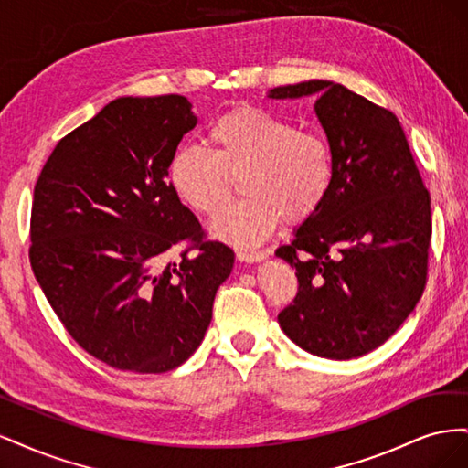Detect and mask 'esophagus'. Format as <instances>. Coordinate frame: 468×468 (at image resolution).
I'll list each match as a JSON object with an SVG mask.
<instances>
[{
	"label": "esophagus",
	"mask_w": 468,
	"mask_h": 468,
	"mask_svg": "<svg viewBox=\"0 0 468 468\" xmlns=\"http://www.w3.org/2000/svg\"><path fill=\"white\" fill-rule=\"evenodd\" d=\"M267 256H269V253H267L265 250H248V248H244V250L238 251V260H239V261H248V263L261 261V260H265Z\"/></svg>",
	"instance_id": "obj_1"
}]
</instances>
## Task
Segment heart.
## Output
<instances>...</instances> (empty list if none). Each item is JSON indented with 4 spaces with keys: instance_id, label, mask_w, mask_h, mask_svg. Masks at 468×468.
<instances>
[{
    "instance_id": "obj_1",
    "label": "heart",
    "mask_w": 468,
    "mask_h": 468,
    "mask_svg": "<svg viewBox=\"0 0 468 468\" xmlns=\"http://www.w3.org/2000/svg\"><path fill=\"white\" fill-rule=\"evenodd\" d=\"M207 144L181 146L167 169L179 199L199 215H217L230 201L236 181L244 201L212 222V234L236 246L271 236L281 218L308 220L334 186V150L325 136L296 131L275 112L239 105L208 126Z\"/></svg>"
}]
</instances>
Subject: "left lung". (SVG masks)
<instances>
[{
    "instance_id": "1",
    "label": "left lung",
    "mask_w": 468,
    "mask_h": 468,
    "mask_svg": "<svg viewBox=\"0 0 468 468\" xmlns=\"http://www.w3.org/2000/svg\"><path fill=\"white\" fill-rule=\"evenodd\" d=\"M306 95H316L335 174L328 199L275 251L299 279L277 320L313 356L356 359L385 344L421 299L431 199L394 112L328 80L269 91Z\"/></svg>"
}]
</instances>
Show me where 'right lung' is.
<instances>
[{
    "label": "right lung",
    "mask_w": 468,
    "mask_h": 468,
    "mask_svg": "<svg viewBox=\"0 0 468 468\" xmlns=\"http://www.w3.org/2000/svg\"><path fill=\"white\" fill-rule=\"evenodd\" d=\"M195 124L183 95L119 97L56 144L35 186L38 285L68 334L121 371L186 363L232 271L234 251L203 238L167 181Z\"/></svg>",
    "instance_id": "1"
}]
</instances>
